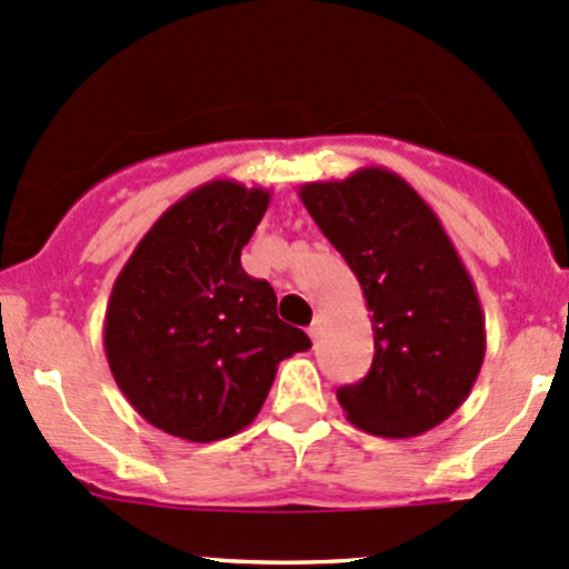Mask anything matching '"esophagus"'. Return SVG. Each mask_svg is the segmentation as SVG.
Wrapping results in <instances>:
<instances>
[{"mask_svg":"<svg viewBox=\"0 0 569 569\" xmlns=\"http://www.w3.org/2000/svg\"><path fill=\"white\" fill-rule=\"evenodd\" d=\"M321 323H323V318H321V316H316V318H313V323H310V327H308V335L313 337V340H316L318 335H321Z\"/></svg>","mask_w":569,"mask_h":569,"instance_id":"1","label":"esophagus"}]
</instances>
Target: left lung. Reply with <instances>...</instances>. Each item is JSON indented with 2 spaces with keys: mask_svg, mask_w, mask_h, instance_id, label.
Here are the masks:
<instances>
[{
  "mask_svg": "<svg viewBox=\"0 0 569 569\" xmlns=\"http://www.w3.org/2000/svg\"><path fill=\"white\" fill-rule=\"evenodd\" d=\"M299 199L372 313V367L337 389L340 408L361 432H429L465 402L486 356L483 310L451 237L421 193L383 167L305 183Z\"/></svg>",
  "mask_w": 569,
  "mask_h": 569,
  "instance_id": "left-lung-1",
  "label": "left lung"
}]
</instances>
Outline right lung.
Listing matches in <instances>:
<instances>
[{"mask_svg":"<svg viewBox=\"0 0 569 569\" xmlns=\"http://www.w3.org/2000/svg\"><path fill=\"white\" fill-rule=\"evenodd\" d=\"M267 189L210 180L167 208L118 272L104 353L129 405L161 432L213 442L259 416L278 365L313 342L278 318L240 253L270 208Z\"/></svg>","mask_w":569,"mask_h":569,"instance_id":"1","label":"right lung"}]
</instances>
